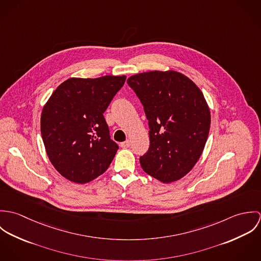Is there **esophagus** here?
Returning <instances> with one entry per match:
<instances>
[{"label":"esophagus","instance_id":"34e87169","mask_svg":"<svg viewBox=\"0 0 261 261\" xmlns=\"http://www.w3.org/2000/svg\"><path fill=\"white\" fill-rule=\"evenodd\" d=\"M129 146H130V142L127 140V141H125V142H123V143H121L120 144V147L121 148H123V149H126V148H129Z\"/></svg>","mask_w":261,"mask_h":261}]
</instances>
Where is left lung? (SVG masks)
Instances as JSON below:
<instances>
[{"mask_svg":"<svg viewBox=\"0 0 261 261\" xmlns=\"http://www.w3.org/2000/svg\"><path fill=\"white\" fill-rule=\"evenodd\" d=\"M127 83L149 120L150 145L140 159L143 170L165 184L182 179L199 161L210 130V109L202 91L175 70L138 73Z\"/></svg>","mask_w":261,"mask_h":261,"instance_id":"obj_1","label":"left lung"}]
</instances>
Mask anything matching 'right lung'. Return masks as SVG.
Returning <instances> with one entry per match:
<instances>
[{
    "label": "right lung",
    "mask_w": 261,
    "mask_h": 261,
    "mask_svg": "<svg viewBox=\"0 0 261 261\" xmlns=\"http://www.w3.org/2000/svg\"><path fill=\"white\" fill-rule=\"evenodd\" d=\"M125 78L71 77L44 105L41 135L47 155L70 182L89 183L110 167L118 146L111 140L103 112Z\"/></svg>",
    "instance_id": "add662e5"
}]
</instances>
